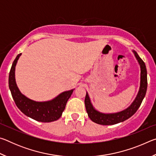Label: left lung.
Listing matches in <instances>:
<instances>
[{
	"instance_id": "obj_1",
	"label": "left lung",
	"mask_w": 156,
	"mask_h": 156,
	"mask_svg": "<svg viewBox=\"0 0 156 156\" xmlns=\"http://www.w3.org/2000/svg\"><path fill=\"white\" fill-rule=\"evenodd\" d=\"M133 52L138 60L140 67V83L138 93L137 94L135 100H133L130 106L122 112L114 113H104L97 111L93 107L90 98L87 92L85 99H84V104H85V108L87 112L88 113V116L93 122L102 125H115V124L123 122L131 117L140 106L147 92V72L146 65L143 60L140 58L136 51L133 50Z\"/></svg>"
}]
</instances>
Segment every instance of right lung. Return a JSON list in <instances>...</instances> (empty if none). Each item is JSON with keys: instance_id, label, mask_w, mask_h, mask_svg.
Segmentation results:
<instances>
[{"instance_id": "add662e5", "label": "right lung", "mask_w": 156, "mask_h": 156, "mask_svg": "<svg viewBox=\"0 0 156 156\" xmlns=\"http://www.w3.org/2000/svg\"><path fill=\"white\" fill-rule=\"evenodd\" d=\"M20 56L21 54H18L13 62L9 74V87L16 106L25 115L38 122H50L59 119L74 89L62 92L46 102H36L28 98L21 94L16 83L15 67Z\"/></svg>"}]
</instances>
